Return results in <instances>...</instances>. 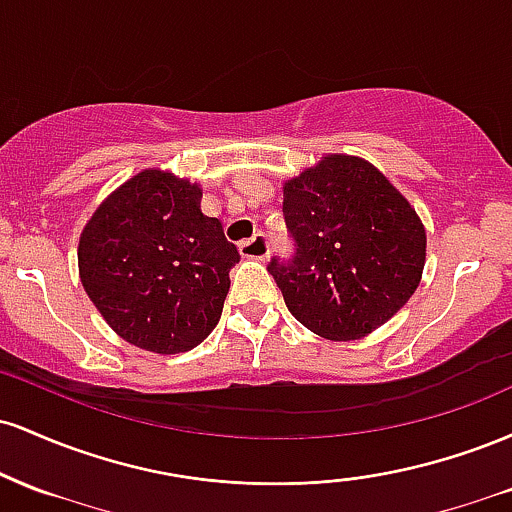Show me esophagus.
I'll return each instance as SVG.
<instances>
[{"label":"esophagus","instance_id":"obj_1","mask_svg":"<svg viewBox=\"0 0 512 512\" xmlns=\"http://www.w3.org/2000/svg\"><path fill=\"white\" fill-rule=\"evenodd\" d=\"M240 255L245 257V260H267L269 257V245H267V238L262 236V233H257V236H252L250 240H243L240 243Z\"/></svg>","mask_w":512,"mask_h":512}]
</instances>
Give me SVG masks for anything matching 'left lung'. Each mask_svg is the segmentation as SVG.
Returning <instances> with one entry per match:
<instances>
[{
  "label": "left lung",
  "instance_id": "8db88e82",
  "mask_svg": "<svg viewBox=\"0 0 512 512\" xmlns=\"http://www.w3.org/2000/svg\"><path fill=\"white\" fill-rule=\"evenodd\" d=\"M284 216L296 260H272L269 272L291 315L317 337H368L419 289L424 221L366 158L325 154L284 180Z\"/></svg>",
  "mask_w": 512,
  "mask_h": 512
}]
</instances>
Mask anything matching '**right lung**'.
Here are the masks:
<instances>
[{"mask_svg": "<svg viewBox=\"0 0 512 512\" xmlns=\"http://www.w3.org/2000/svg\"><path fill=\"white\" fill-rule=\"evenodd\" d=\"M79 279L117 337L182 354L219 322L240 260L221 221L202 214V185L144 168L98 204L79 236Z\"/></svg>", "mask_w": 512, "mask_h": 512, "instance_id": "obj_1", "label": "right lung"}]
</instances>
